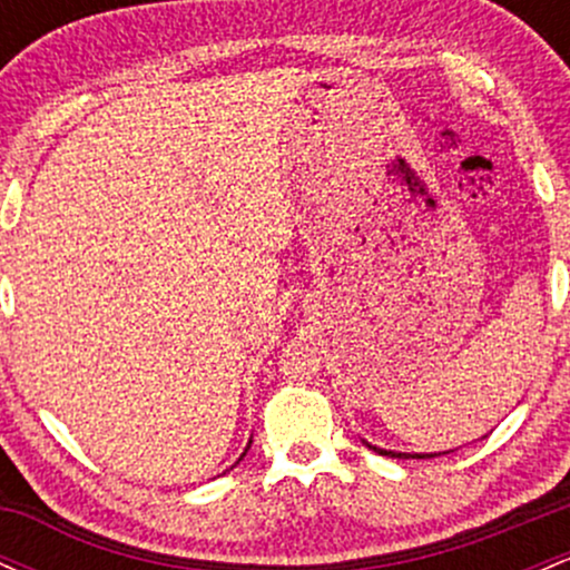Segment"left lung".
I'll list each match as a JSON object with an SVG mask.
<instances>
[{
  "label": "left lung",
  "instance_id": "left-lung-1",
  "mask_svg": "<svg viewBox=\"0 0 570 570\" xmlns=\"http://www.w3.org/2000/svg\"><path fill=\"white\" fill-rule=\"evenodd\" d=\"M367 444L370 450H375V453H381V455H391V458H410V453H396V450H383V448H375V444H370V442H364ZM436 453H431V455H426V453H412V458H434ZM442 455V453H440Z\"/></svg>",
  "mask_w": 570,
  "mask_h": 570
}]
</instances>
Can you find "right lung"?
Listing matches in <instances>:
<instances>
[{
	"label": "right lung",
	"instance_id": "1",
	"mask_svg": "<svg viewBox=\"0 0 570 570\" xmlns=\"http://www.w3.org/2000/svg\"><path fill=\"white\" fill-rule=\"evenodd\" d=\"M248 448H252V442H248V444H246V450H244V453H240V458H238V461H244V455L248 453ZM238 461H235V463H238Z\"/></svg>",
	"mask_w": 570,
	"mask_h": 570
}]
</instances>
